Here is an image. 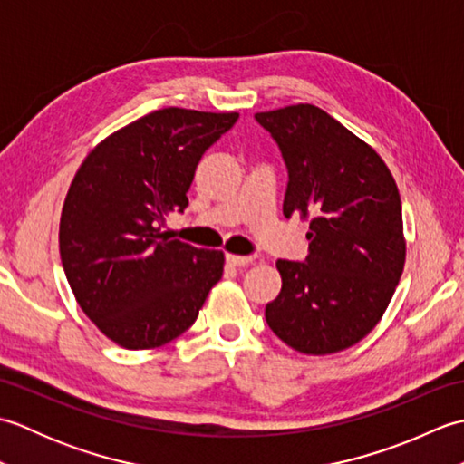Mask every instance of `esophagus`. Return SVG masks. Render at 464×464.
<instances>
[{"instance_id":"1","label":"esophagus","mask_w":464,"mask_h":464,"mask_svg":"<svg viewBox=\"0 0 464 464\" xmlns=\"http://www.w3.org/2000/svg\"><path fill=\"white\" fill-rule=\"evenodd\" d=\"M253 261H255L253 257H243V255H233V253L227 255V263L235 265V267H245V265H249Z\"/></svg>"}]
</instances>
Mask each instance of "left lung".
<instances>
[{
    "label": "left lung",
    "instance_id": "left-lung-1",
    "mask_svg": "<svg viewBox=\"0 0 464 464\" xmlns=\"http://www.w3.org/2000/svg\"><path fill=\"white\" fill-rule=\"evenodd\" d=\"M289 169L283 215L309 221V257L279 259L271 331L304 354L353 347L377 327L405 269L401 195L387 163L311 103L255 113Z\"/></svg>",
    "mask_w": 464,
    "mask_h": 464
}]
</instances>
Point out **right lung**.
Segmentation results:
<instances>
[{
    "instance_id": "right-lung-1",
    "label": "right lung",
    "mask_w": 464,
    "mask_h": 464,
    "mask_svg": "<svg viewBox=\"0 0 464 464\" xmlns=\"http://www.w3.org/2000/svg\"><path fill=\"white\" fill-rule=\"evenodd\" d=\"M239 113L165 107L97 143L59 221V253L82 311L123 349L177 339L223 277L225 255L161 233L183 211L197 163Z\"/></svg>"
}]
</instances>
